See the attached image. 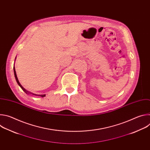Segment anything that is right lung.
Returning <instances> with one entry per match:
<instances>
[{"mask_svg": "<svg viewBox=\"0 0 150 150\" xmlns=\"http://www.w3.org/2000/svg\"><path fill=\"white\" fill-rule=\"evenodd\" d=\"M13 71H14V75H15V79H16V82H17V83H18V84L20 86V87L22 88V90L26 93V94H33V95H35V96H40V97H45L46 96V95L45 94H44V95H38V94H33V93H30V92H28V91H27L23 86L22 85H21V83H19V81H18V78H17V76H16V71H15V67H13Z\"/></svg>", "mask_w": 150, "mask_h": 150, "instance_id": "add662e5", "label": "right lung"}]
</instances>
